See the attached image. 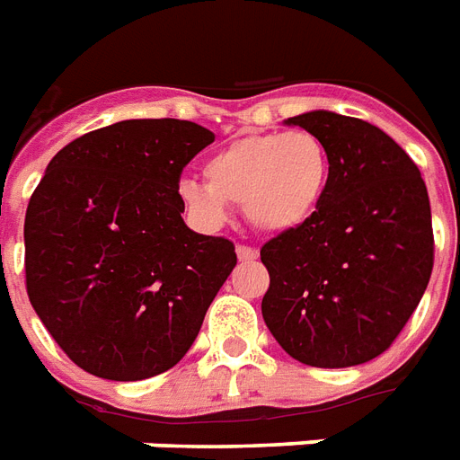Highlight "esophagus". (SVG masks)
Here are the masks:
<instances>
[{
  "label": "esophagus",
  "instance_id": "1",
  "mask_svg": "<svg viewBox=\"0 0 460 460\" xmlns=\"http://www.w3.org/2000/svg\"><path fill=\"white\" fill-rule=\"evenodd\" d=\"M236 255L241 262H252V260H258V251L251 248V245H238Z\"/></svg>",
  "mask_w": 460,
  "mask_h": 460
}]
</instances>
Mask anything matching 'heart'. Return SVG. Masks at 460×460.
Masks as SVG:
<instances>
[{
  "mask_svg": "<svg viewBox=\"0 0 460 460\" xmlns=\"http://www.w3.org/2000/svg\"><path fill=\"white\" fill-rule=\"evenodd\" d=\"M332 157L324 140L307 128L255 133L217 150L205 179L179 181V200L205 229L226 222L229 205L243 208L260 231H294L317 212L329 188Z\"/></svg>",
  "mask_w": 460,
  "mask_h": 460,
  "instance_id": "heart-1",
  "label": "heart"
}]
</instances>
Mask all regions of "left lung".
Listing matches in <instances>:
<instances>
[{
  "label": "left lung",
  "instance_id": "8db88e82",
  "mask_svg": "<svg viewBox=\"0 0 460 460\" xmlns=\"http://www.w3.org/2000/svg\"><path fill=\"white\" fill-rule=\"evenodd\" d=\"M287 124L324 140L332 173L317 212L260 251L270 272L262 317L301 363H367L392 346L428 288V188L406 150L363 119L317 110Z\"/></svg>",
  "mask_w": 460,
  "mask_h": 460
}]
</instances>
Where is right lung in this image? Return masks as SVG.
<instances>
[{"mask_svg": "<svg viewBox=\"0 0 460 460\" xmlns=\"http://www.w3.org/2000/svg\"><path fill=\"white\" fill-rule=\"evenodd\" d=\"M215 133L181 119L90 131L47 164L25 212V288L90 375L136 382L186 356L231 270L229 238L183 222V166Z\"/></svg>", "mask_w": 460, "mask_h": 460, "instance_id": "1", "label": "right lung"}]
</instances>
